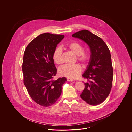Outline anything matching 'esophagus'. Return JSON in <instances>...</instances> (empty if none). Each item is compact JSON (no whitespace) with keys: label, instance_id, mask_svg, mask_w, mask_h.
<instances>
[{"label":"esophagus","instance_id":"1","mask_svg":"<svg viewBox=\"0 0 132 132\" xmlns=\"http://www.w3.org/2000/svg\"><path fill=\"white\" fill-rule=\"evenodd\" d=\"M67 81H68V82H71V81H73V80L72 79L69 78H67Z\"/></svg>","mask_w":132,"mask_h":132}]
</instances>
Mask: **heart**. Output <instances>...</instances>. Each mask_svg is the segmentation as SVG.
I'll list each match as a JSON object with an SVG mask.
<instances>
[{
    "instance_id": "b5f03b06",
    "label": "heart",
    "mask_w": 132,
    "mask_h": 132,
    "mask_svg": "<svg viewBox=\"0 0 132 132\" xmlns=\"http://www.w3.org/2000/svg\"><path fill=\"white\" fill-rule=\"evenodd\" d=\"M68 49L77 55V60L84 65H87L91 60L92 54L89 50L85 51L82 44L77 42H72L67 46ZM63 51L61 47H56L53 52L52 58L54 62L57 65H61L63 63L62 57ZM82 68L79 64L73 65H65L59 69V74L62 76L69 78L75 79L82 73Z\"/></svg>"
}]
</instances>
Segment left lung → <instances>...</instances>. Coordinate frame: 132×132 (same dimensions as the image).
<instances>
[{"mask_svg":"<svg viewBox=\"0 0 132 132\" xmlns=\"http://www.w3.org/2000/svg\"><path fill=\"white\" fill-rule=\"evenodd\" d=\"M88 45L92 58L87 70L82 75L88 82L81 97L87 103L97 105L106 100L112 86L113 70L110 52L105 42L91 32L83 30L72 36Z\"/></svg>","mask_w":132,"mask_h":132,"instance_id":"obj_1","label":"left lung"}]
</instances>
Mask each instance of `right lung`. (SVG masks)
I'll list each match as a JSON object with an SVG mask.
<instances>
[{"label": "right lung", "mask_w": 132, "mask_h": 132, "mask_svg": "<svg viewBox=\"0 0 132 132\" xmlns=\"http://www.w3.org/2000/svg\"><path fill=\"white\" fill-rule=\"evenodd\" d=\"M64 36L44 33L31 41L26 48L23 60L24 84L31 99L40 106H50L60 97L64 77L53 80L57 69L52 55Z\"/></svg>", "instance_id": "right-lung-1"}]
</instances>
